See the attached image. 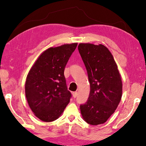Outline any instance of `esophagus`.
Instances as JSON below:
<instances>
[{
    "instance_id": "34e87169",
    "label": "esophagus",
    "mask_w": 146,
    "mask_h": 146,
    "mask_svg": "<svg viewBox=\"0 0 146 146\" xmlns=\"http://www.w3.org/2000/svg\"><path fill=\"white\" fill-rule=\"evenodd\" d=\"M72 96H73V98H76V97H77V96H78V92H72Z\"/></svg>"
}]
</instances>
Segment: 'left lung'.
<instances>
[{
  "label": "left lung",
  "instance_id": "1",
  "mask_svg": "<svg viewBox=\"0 0 146 146\" xmlns=\"http://www.w3.org/2000/svg\"><path fill=\"white\" fill-rule=\"evenodd\" d=\"M78 50L87 70L90 86L87 101L80 105L81 115L88 124H103L121 101V75L113 56L104 45L81 43Z\"/></svg>",
  "mask_w": 146,
  "mask_h": 146
}]
</instances>
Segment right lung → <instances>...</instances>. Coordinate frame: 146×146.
Here are the masks:
<instances>
[{
	"instance_id": "1",
	"label": "right lung",
	"mask_w": 146,
	"mask_h": 146,
	"mask_svg": "<svg viewBox=\"0 0 146 146\" xmlns=\"http://www.w3.org/2000/svg\"><path fill=\"white\" fill-rule=\"evenodd\" d=\"M77 43L50 47L41 54L28 73L25 93L33 113L44 122L58 119L71 98L64 70Z\"/></svg>"
}]
</instances>
